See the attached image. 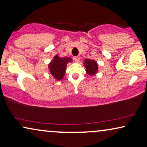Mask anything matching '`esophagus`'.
<instances>
[{"label": "esophagus", "mask_w": 147, "mask_h": 147, "mask_svg": "<svg viewBox=\"0 0 147 147\" xmlns=\"http://www.w3.org/2000/svg\"><path fill=\"white\" fill-rule=\"evenodd\" d=\"M73 59H74V61H75V62H78V61H79V60H80V57H79V56H76V57H73Z\"/></svg>", "instance_id": "34e87169"}]
</instances>
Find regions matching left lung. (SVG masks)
<instances>
[{
	"label": "left lung",
	"mask_w": 147,
	"mask_h": 147,
	"mask_svg": "<svg viewBox=\"0 0 147 147\" xmlns=\"http://www.w3.org/2000/svg\"><path fill=\"white\" fill-rule=\"evenodd\" d=\"M84 67L86 73L90 76H94L98 72V65L93 59H86L84 60Z\"/></svg>",
	"instance_id": "1"
}]
</instances>
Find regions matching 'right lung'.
<instances>
[{
	"instance_id": "1",
	"label": "right lung",
	"mask_w": 147,
	"mask_h": 147,
	"mask_svg": "<svg viewBox=\"0 0 147 147\" xmlns=\"http://www.w3.org/2000/svg\"><path fill=\"white\" fill-rule=\"evenodd\" d=\"M72 61L71 58H61L56 55L48 65L49 72L56 80H61L65 76L67 64L71 63Z\"/></svg>"
}]
</instances>
